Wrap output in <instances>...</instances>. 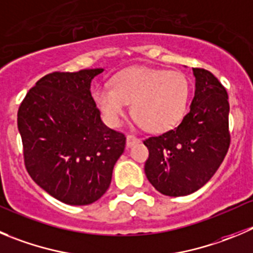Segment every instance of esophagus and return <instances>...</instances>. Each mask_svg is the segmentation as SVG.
Wrapping results in <instances>:
<instances>
[{
  "label": "esophagus",
  "mask_w": 253,
  "mask_h": 253,
  "mask_svg": "<svg viewBox=\"0 0 253 253\" xmlns=\"http://www.w3.org/2000/svg\"><path fill=\"white\" fill-rule=\"evenodd\" d=\"M137 142H140V140H138V138H136L134 136H132V134H127V137H126L127 147H132L134 143H137Z\"/></svg>",
  "instance_id": "esophagus-1"
}]
</instances>
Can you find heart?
Returning a JSON list of instances; mask_svg holds the SVG:
<instances>
[{
    "mask_svg": "<svg viewBox=\"0 0 253 253\" xmlns=\"http://www.w3.org/2000/svg\"><path fill=\"white\" fill-rule=\"evenodd\" d=\"M93 100L108 126H121L132 103V115L143 128L162 132L182 120L188 82L178 72L131 67L117 73L112 84H98L93 89Z\"/></svg>",
    "mask_w": 253,
    "mask_h": 253,
    "instance_id": "b5f03b06",
    "label": "heart"
}]
</instances>
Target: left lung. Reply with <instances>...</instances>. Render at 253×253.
<instances>
[{"label":"left lung","mask_w":253,"mask_h":253,"mask_svg":"<svg viewBox=\"0 0 253 253\" xmlns=\"http://www.w3.org/2000/svg\"><path fill=\"white\" fill-rule=\"evenodd\" d=\"M195 96L176 128L145 141L147 180L165 196L180 197L206 185L230 147V103L225 87L210 71L192 68Z\"/></svg>","instance_id":"obj_1"}]
</instances>
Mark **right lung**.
Here are the masks:
<instances>
[{"label":"right lung","instance_id":"right-lung-1","mask_svg":"<svg viewBox=\"0 0 253 253\" xmlns=\"http://www.w3.org/2000/svg\"><path fill=\"white\" fill-rule=\"evenodd\" d=\"M103 68L53 72L28 91L17 113L31 178L63 204L84 206L105 195L125 134L108 128L91 94Z\"/></svg>","mask_w":253,"mask_h":253}]
</instances>
